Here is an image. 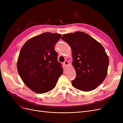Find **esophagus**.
<instances>
[{
  "label": "esophagus",
  "mask_w": 123,
  "mask_h": 123,
  "mask_svg": "<svg viewBox=\"0 0 123 123\" xmlns=\"http://www.w3.org/2000/svg\"><path fill=\"white\" fill-rule=\"evenodd\" d=\"M64 65L65 66H68L69 65V63L68 61H65L64 62Z\"/></svg>",
  "instance_id": "1"
}]
</instances>
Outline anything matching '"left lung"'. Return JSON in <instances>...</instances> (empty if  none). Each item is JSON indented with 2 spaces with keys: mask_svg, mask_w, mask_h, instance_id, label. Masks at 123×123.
Instances as JSON below:
<instances>
[{
  "mask_svg": "<svg viewBox=\"0 0 123 123\" xmlns=\"http://www.w3.org/2000/svg\"><path fill=\"white\" fill-rule=\"evenodd\" d=\"M62 39L72 49V65L76 73L75 80H72L73 87L85 92L94 90L107 74L109 61L104 48L83 32L65 34Z\"/></svg>",
  "mask_w": 123,
  "mask_h": 123,
  "instance_id": "1",
  "label": "left lung"
}]
</instances>
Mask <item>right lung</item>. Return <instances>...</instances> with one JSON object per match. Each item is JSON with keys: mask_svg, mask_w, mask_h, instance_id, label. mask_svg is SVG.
Masks as SVG:
<instances>
[{"mask_svg": "<svg viewBox=\"0 0 123 123\" xmlns=\"http://www.w3.org/2000/svg\"><path fill=\"white\" fill-rule=\"evenodd\" d=\"M61 36L57 33H44L29 39L20 50L18 72L25 85L37 93L52 90L63 73L54 49Z\"/></svg>", "mask_w": 123, "mask_h": 123, "instance_id": "1", "label": "right lung"}]
</instances>
